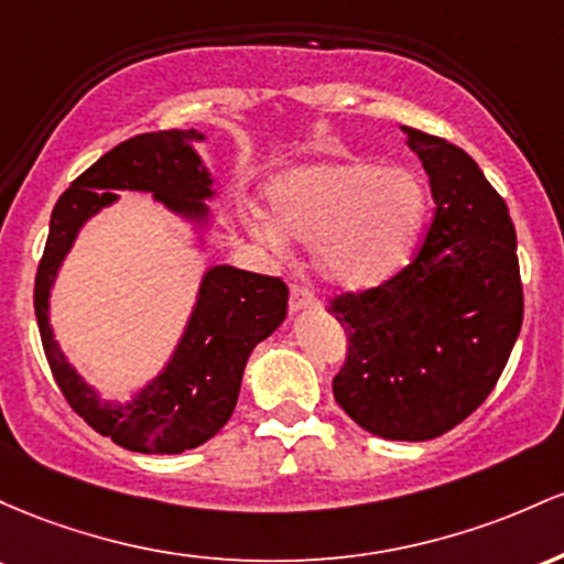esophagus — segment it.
Instances as JSON below:
<instances>
[{
	"label": "esophagus",
	"mask_w": 564,
	"mask_h": 564,
	"mask_svg": "<svg viewBox=\"0 0 564 564\" xmlns=\"http://www.w3.org/2000/svg\"><path fill=\"white\" fill-rule=\"evenodd\" d=\"M316 306H319V301H316L312 288H306V284H299V282L290 284V308H293V312H303V308H316Z\"/></svg>",
	"instance_id": "34e87169"
}]
</instances>
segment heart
Instances as JSON below:
<instances>
[{
	"instance_id": "1",
	"label": "heart",
	"mask_w": 564,
	"mask_h": 564,
	"mask_svg": "<svg viewBox=\"0 0 564 564\" xmlns=\"http://www.w3.org/2000/svg\"><path fill=\"white\" fill-rule=\"evenodd\" d=\"M274 220L256 231L271 245L314 242L319 274L346 290L376 288L408 263L419 245L429 197L408 167L330 160L295 167L269 188Z\"/></svg>"
}]
</instances>
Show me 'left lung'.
<instances>
[{
	"label": "left lung",
	"mask_w": 564,
	"mask_h": 564,
	"mask_svg": "<svg viewBox=\"0 0 564 564\" xmlns=\"http://www.w3.org/2000/svg\"><path fill=\"white\" fill-rule=\"evenodd\" d=\"M402 132L429 173L436 210L413 261L378 288L330 301L349 338L333 394L365 432L423 442L469 419L496 389L524 299L501 194L455 143Z\"/></svg>",
	"instance_id": "left-lung-1"
}]
</instances>
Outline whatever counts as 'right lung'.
<instances>
[{
	"instance_id": "right-lung-1",
	"label": "right lung",
	"mask_w": 564,
	"mask_h": 564,
	"mask_svg": "<svg viewBox=\"0 0 564 564\" xmlns=\"http://www.w3.org/2000/svg\"><path fill=\"white\" fill-rule=\"evenodd\" d=\"M197 138L202 135L194 130L143 132L90 164L55 202L36 269L34 312L55 383L79 419L135 453L175 455L218 434L237 408L250 351L288 314L290 290L282 276L215 265L202 282L197 308L170 365L141 394L119 404L100 402L53 340L47 322L50 284L79 226L117 199L113 188L154 192L173 210L192 218L205 215L199 199L210 197L213 181L194 151Z\"/></svg>"
}]
</instances>
